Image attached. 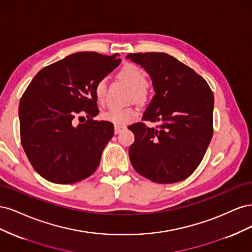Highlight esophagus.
<instances>
[{
  "label": "esophagus",
  "instance_id": "obj_1",
  "mask_svg": "<svg viewBox=\"0 0 252 252\" xmlns=\"http://www.w3.org/2000/svg\"><path fill=\"white\" fill-rule=\"evenodd\" d=\"M125 128H126L125 126H114V133H116V134H119L120 132L123 131Z\"/></svg>",
  "mask_w": 252,
  "mask_h": 252
}]
</instances>
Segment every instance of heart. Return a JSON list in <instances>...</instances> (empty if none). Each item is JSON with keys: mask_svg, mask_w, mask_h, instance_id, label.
Masks as SVG:
<instances>
[{"mask_svg": "<svg viewBox=\"0 0 252 252\" xmlns=\"http://www.w3.org/2000/svg\"><path fill=\"white\" fill-rule=\"evenodd\" d=\"M119 77L123 80L127 85L133 90V95L135 98L144 97L145 91L144 89L146 88L148 80L147 75L145 71L140 68L139 66L133 64H127L123 68H122ZM94 94L96 96V100L103 103L105 102L106 98V81L100 80L95 85ZM135 109L131 107L127 108H121V107H111L108 110H106L102 116L104 120L110 122V123L117 125V126H125L130 123V122L136 117Z\"/></svg>", "mask_w": 252, "mask_h": 252, "instance_id": "1", "label": "heart"}]
</instances>
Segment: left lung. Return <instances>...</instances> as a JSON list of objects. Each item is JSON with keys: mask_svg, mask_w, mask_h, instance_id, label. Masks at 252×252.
Here are the masks:
<instances>
[{"mask_svg": "<svg viewBox=\"0 0 252 252\" xmlns=\"http://www.w3.org/2000/svg\"><path fill=\"white\" fill-rule=\"evenodd\" d=\"M127 59L149 74L156 94L142 120L161 123L128 127L134 134L129 147L133 168L159 184L185 180L202 162L212 138V91L201 75L167 53H130Z\"/></svg>", "mask_w": 252, "mask_h": 252, "instance_id": "obj_1", "label": "left lung"}]
</instances>
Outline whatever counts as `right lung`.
<instances>
[{
	"label": "right lung",
	"mask_w": 252,
	"mask_h": 252,
	"mask_svg": "<svg viewBox=\"0 0 252 252\" xmlns=\"http://www.w3.org/2000/svg\"><path fill=\"white\" fill-rule=\"evenodd\" d=\"M121 63L118 53L77 52L36 73L19 105L21 142L34 170L56 184H73L97 168L113 124L94 121V88ZM89 121L75 126L74 118Z\"/></svg>",
	"instance_id": "1"
}]
</instances>
